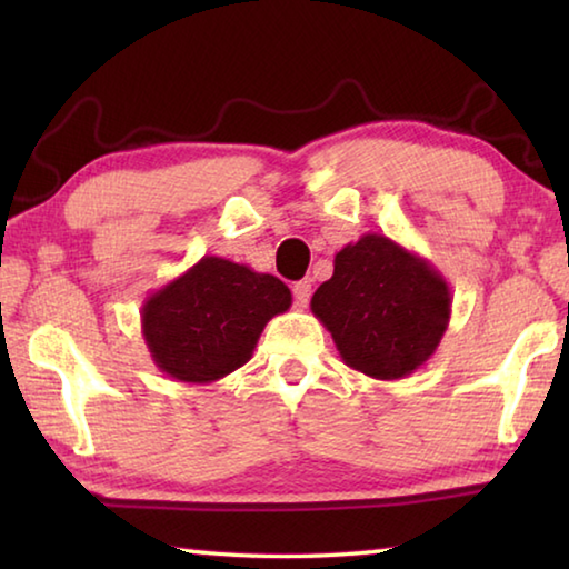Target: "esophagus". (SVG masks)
<instances>
[{"label": "esophagus", "mask_w": 569, "mask_h": 569, "mask_svg": "<svg viewBox=\"0 0 569 569\" xmlns=\"http://www.w3.org/2000/svg\"><path fill=\"white\" fill-rule=\"evenodd\" d=\"M311 291H313V281L311 278H303V281H298L293 286V298H296V306L306 308L308 301H311Z\"/></svg>", "instance_id": "1"}]
</instances>
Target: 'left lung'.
<instances>
[{"instance_id": "1", "label": "left lung", "mask_w": 569, "mask_h": 569, "mask_svg": "<svg viewBox=\"0 0 569 569\" xmlns=\"http://www.w3.org/2000/svg\"><path fill=\"white\" fill-rule=\"evenodd\" d=\"M311 311L351 369L379 381L411 377L445 336L451 291L435 266L379 233H366L333 258V276Z\"/></svg>"}]
</instances>
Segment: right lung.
Segmentation results:
<instances>
[{"mask_svg": "<svg viewBox=\"0 0 569 569\" xmlns=\"http://www.w3.org/2000/svg\"><path fill=\"white\" fill-rule=\"evenodd\" d=\"M291 308V291L271 273L203 256L142 303V336L162 373L213 383L250 361L266 323Z\"/></svg>", "mask_w": 569, "mask_h": 569, "instance_id": "1", "label": "right lung"}]
</instances>
